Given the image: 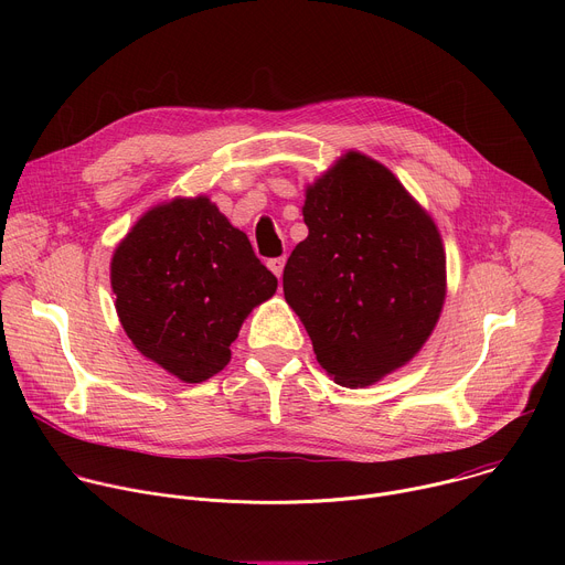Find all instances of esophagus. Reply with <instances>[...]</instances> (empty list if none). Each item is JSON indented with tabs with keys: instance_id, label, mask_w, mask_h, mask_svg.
I'll return each instance as SVG.
<instances>
[{
	"instance_id": "1",
	"label": "esophagus",
	"mask_w": 565,
	"mask_h": 565,
	"mask_svg": "<svg viewBox=\"0 0 565 565\" xmlns=\"http://www.w3.org/2000/svg\"><path fill=\"white\" fill-rule=\"evenodd\" d=\"M284 266H286V257H277V259H270V262H268V268H270L277 277H281Z\"/></svg>"
}]
</instances>
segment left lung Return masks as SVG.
<instances>
[{"label":"left lung","instance_id":"obj_1","mask_svg":"<svg viewBox=\"0 0 565 565\" xmlns=\"http://www.w3.org/2000/svg\"><path fill=\"white\" fill-rule=\"evenodd\" d=\"M308 236L284 297L319 366L355 388L405 366L440 317L447 273L434 218L382 163L349 151L306 190Z\"/></svg>","mask_w":565,"mask_h":565}]
</instances>
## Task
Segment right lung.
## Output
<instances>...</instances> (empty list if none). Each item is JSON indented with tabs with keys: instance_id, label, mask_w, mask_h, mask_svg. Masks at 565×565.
Returning <instances> with one entry per match:
<instances>
[{
	"instance_id": "obj_1",
	"label": "right lung",
	"mask_w": 565,
	"mask_h": 565,
	"mask_svg": "<svg viewBox=\"0 0 565 565\" xmlns=\"http://www.w3.org/2000/svg\"><path fill=\"white\" fill-rule=\"evenodd\" d=\"M120 324L134 347L183 382H205L277 277L207 196L145 212L111 259Z\"/></svg>"
}]
</instances>
